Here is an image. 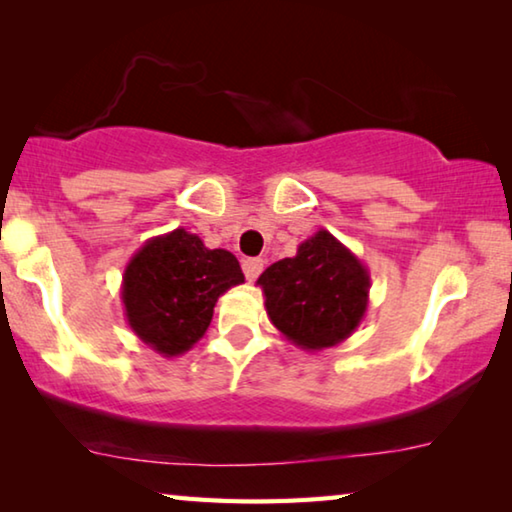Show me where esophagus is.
<instances>
[{
  "label": "esophagus",
  "instance_id": "obj_1",
  "mask_svg": "<svg viewBox=\"0 0 512 512\" xmlns=\"http://www.w3.org/2000/svg\"><path fill=\"white\" fill-rule=\"evenodd\" d=\"M243 273H246V278L253 282V280H257V276L259 273H262V269H264V259H259V257H250V259H243Z\"/></svg>",
  "mask_w": 512,
  "mask_h": 512
}]
</instances>
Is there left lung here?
<instances>
[{"mask_svg":"<svg viewBox=\"0 0 512 512\" xmlns=\"http://www.w3.org/2000/svg\"><path fill=\"white\" fill-rule=\"evenodd\" d=\"M257 285L271 324L305 352L340 345L368 310L370 271L331 232L319 230L294 257L271 264Z\"/></svg>","mask_w":512,"mask_h":512,"instance_id":"8db88e82","label":"left lung"}]
</instances>
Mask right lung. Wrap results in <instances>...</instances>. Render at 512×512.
Segmentation results:
<instances>
[{"mask_svg": "<svg viewBox=\"0 0 512 512\" xmlns=\"http://www.w3.org/2000/svg\"><path fill=\"white\" fill-rule=\"evenodd\" d=\"M241 282L239 259L230 250H211L177 227L149 239L126 264V322L160 356H181L207 333L220 296Z\"/></svg>", "mask_w": 512, "mask_h": 512, "instance_id": "right-lung-1", "label": "right lung"}]
</instances>
